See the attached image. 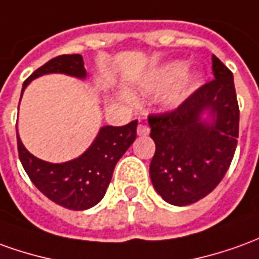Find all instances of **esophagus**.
Listing matches in <instances>:
<instances>
[{"label":"esophagus","mask_w":259,"mask_h":259,"mask_svg":"<svg viewBox=\"0 0 259 259\" xmlns=\"http://www.w3.org/2000/svg\"><path fill=\"white\" fill-rule=\"evenodd\" d=\"M150 133V129H148L146 124L140 123L137 126V135L139 136H147Z\"/></svg>","instance_id":"34e87169"}]
</instances>
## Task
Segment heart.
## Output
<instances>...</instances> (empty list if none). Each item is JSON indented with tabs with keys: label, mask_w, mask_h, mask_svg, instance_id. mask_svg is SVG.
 Masks as SVG:
<instances>
[{
	"label": "heart",
	"mask_w": 259,
	"mask_h": 259,
	"mask_svg": "<svg viewBox=\"0 0 259 259\" xmlns=\"http://www.w3.org/2000/svg\"><path fill=\"white\" fill-rule=\"evenodd\" d=\"M186 64L185 61H171L164 66L154 68L148 74L146 78L142 81V88L146 92L154 94L164 88L172 85L164 95H162V104L167 108H175L182 104L191 94H192L200 84L202 75L199 71H192L189 74L185 73Z\"/></svg>",
	"instance_id": "b5f03b06"
}]
</instances>
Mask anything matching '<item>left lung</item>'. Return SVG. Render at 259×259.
Returning <instances> with one entry per match:
<instances>
[{"label":"left lung","instance_id":"1","mask_svg":"<svg viewBox=\"0 0 259 259\" xmlns=\"http://www.w3.org/2000/svg\"><path fill=\"white\" fill-rule=\"evenodd\" d=\"M214 79L171 112L148 116L155 153L153 186L165 202L186 206L216 188L230 167L238 137L240 109L233 73L211 57ZM207 111L212 120H203Z\"/></svg>","mask_w":259,"mask_h":259}]
</instances>
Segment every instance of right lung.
Instances as JSON below:
<instances>
[{
  "instance_id": "1",
  "label": "right lung",
  "mask_w": 259,
  "mask_h": 259,
  "mask_svg": "<svg viewBox=\"0 0 259 259\" xmlns=\"http://www.w3.org/2000/svg\"><path fill=\"white\" fill-rule=\"evenodd\" d=\"M61 73L85 78L81 54L57 56L39 67L23 82L22 92L32 79L43 74ZM137 120L124 126H104L90 148L78 158L63 164H52L30 154L18 132V154L33 185L54 203L71 210H85L104 198L119 158L136 140Z\"/></svg>"
}]
</instances>
